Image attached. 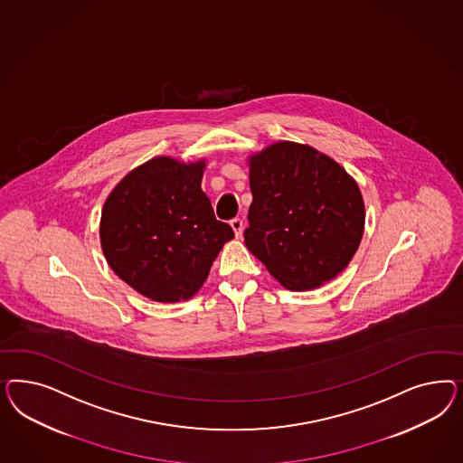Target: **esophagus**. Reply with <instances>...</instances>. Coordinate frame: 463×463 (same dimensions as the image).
<instances>
[{
  "instance_id": "esophagus-1",
  "label": "esophagus",
  "mask_w": 463,
  "mask_h": 463,
  "mask_svg": "<svg viewBox=\"0 0 463 463\" xmlns=\"http://www.w3.org/2000/svg\"><path fill=\"white\" fill-rule=\"evenodd\" d=\"M231 227H232V231H234V234H236V238H239L241 234H242V221L241 219H232L231 221Z\"/></svg>"
}]
</instances>
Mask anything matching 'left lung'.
Listing matches in <instances>:
<instances>
[{
	"label": "left lung",
	"instance_id": "1",
	"mask_svg": "<svg viewBox=\"0 0 463 463\" xmlns=\"http://www.w3.org/2000/svg\"><path fill=\"white\" fill-rule=\"evenodd\" d=\"M246 248L288 290L306 292L350 265L364 231L358 183L333 157L292 140L248 156Z\"/></svg>",
	"mask_w": 463,
	"mask_h": 463
}]
</instances>
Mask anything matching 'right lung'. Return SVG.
Returning <instances> with one entry per match:
<instances>
[{"label": "right lung", "mask_w": 463, "mask_h": 463, "mask_svg": "<svg viewBox=\"0 0 463 463\" xmlns=\"http://www.w3.org/2000/svg\"><path fill=\"white\" fill-rule=\"evenodd\" d=\"M205 166L203 157L156 156L128 171L103 203L99 244L109 267L155 302L192 298L234 238L202 190Z\"/></svg>", "instance_id": "add662e5"}]
</instances>
